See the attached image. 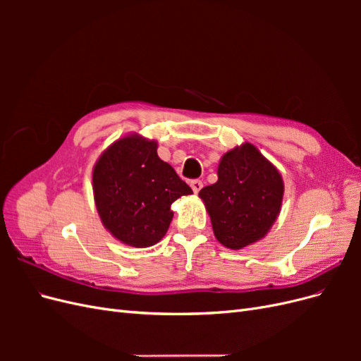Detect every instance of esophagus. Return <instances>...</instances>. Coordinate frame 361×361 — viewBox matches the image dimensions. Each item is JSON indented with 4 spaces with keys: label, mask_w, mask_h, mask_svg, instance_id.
I'll list each match as a JSON object with an SVG mask.
<instances>
[{
    "label": "esophagus",
    "mask_w": 361,
    "mask_h": 361,
    "mask_svg": "<svg viewBox=\"0 0 361 361\" xmlns=\"http://www.w3.org/2000/svg\"><path fill=\"white\" fill-rule=\"evenodd\" d=\"M190 185H191V188H192V191L197 194L200 190H202V187H203V182L202 180H199V179H192L191 182H190Z\"/></svg>",
    "instance_id": "obj_1"
}]
</instances>
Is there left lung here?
<instances>
[{"label":"left lung","mask_w":361,"mask_h":361,"mask_svg":"<svg viewBox=\"0 0 361 361\" xmlns=\"http://www.w3.org/2000/svg\"><path fill=\"white\" fill-rule=\"evenodd\" d=\"M200 199L211 215L215 238L239 250L264 238L280 212L283 180L277 169L253 145L223 157L218 180L202 188Z\"/></svg>","instance_id":"1"}]
</instances>
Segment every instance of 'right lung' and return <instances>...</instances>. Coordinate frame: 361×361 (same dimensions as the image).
Listing matches in <instances>:
<instances>
[{
    "label": "right lung",
    "mask_w": 361,
    "mask_h": 361,
    "mask_svg": "<svg viewBox=\"0 0 361 361\" xmlns=\"http://www.w3.org/2000/svg\"><path fill=\"white\" fill-rule=\"evenodd\" d=\"M155 141L125 137L108 147L93 170V192L104 226L134 247H150L167 233L171 203L191 194Z\"/></svg>",
    "instance_id": "right-lung-1"
}]
</instances>
